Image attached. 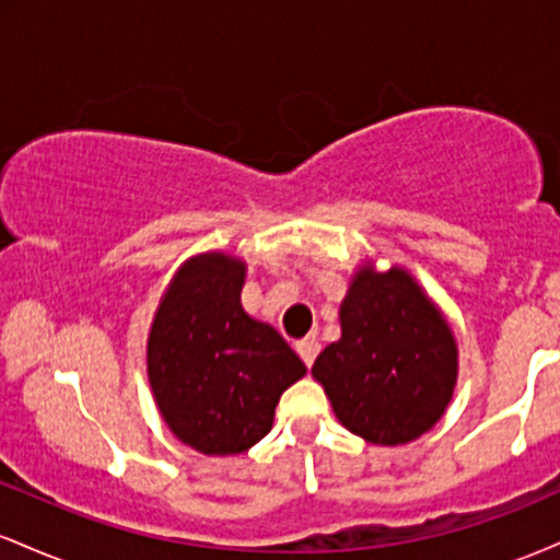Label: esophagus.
<instances>
[{"label":"esophagus","instance_id":"1","mask_svg":"<svg viewBox=\"0 0 560 560\" xmlns=\"http://www.w3.org/2000/svg\"><path fill=\"white\" fill-rule=\"evenodd\" d=\"M294 350H298V355L302 358V363H305L307 369H311L313 361H316V355L320 352V345H318L316 337H305V339H300L298 345H294Z\"/></svg>","mask_w":560,"mask_h":560}]
</instances>
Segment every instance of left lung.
<instances>
[{"mask_svg":"<svg viewBox=\"0 0 560 560\" xmlns=\"http://www.w3.org/2000/svg\"><path fill=\"white\" fill-rule=\"evenodd\" d=\"M342 337L313 363L339 423L374 445H405L434 427L458 382V345L440 307L405 268L365 262L339 305Z\"/></svg>","mask_w":560,"mask_h":560,"instance_id":"left-lung-1","label":"left lung"}]
</instances>
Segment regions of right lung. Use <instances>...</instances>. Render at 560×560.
Returning <instances> with one entry per match:
<instances>
[{
  "mask_svg": "<svg viewBox=\"0 0 560 560\" xmlns=\"http://www.w3.org/2000/svg\"><path fill=\"white\" fill-rule=\"evenodd\" d=\"M247 266L226 253L195 255L160 300L147 376L160 416L205 455L244 453L271 432L281 392L305 363L273 326L242 307Z\"/></svg>",
  "mask_w": 560,
  "mask_h": 560,
  "instance_id": "1",
  "label": "right lung"
}]
</instances>
